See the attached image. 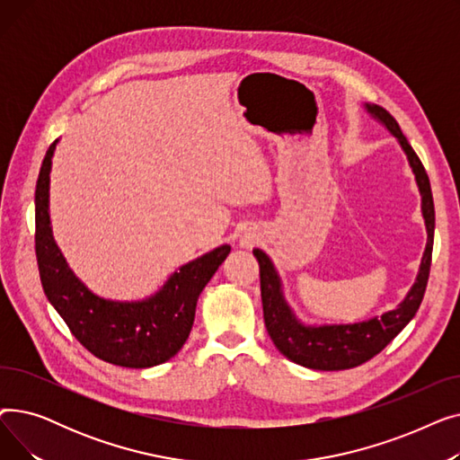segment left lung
<instances>
[{
	"label": "left lung",
	"instance_id": "obj_1",
	"mask_svg": "<svg viewBox=\"0 0 460 460\" xmlns=\"http://www.w3.org/2000/svg\"><path fill=\"white\" fill-rule=\"evenodd\" d=\"M366 110L397 137L408 158L410 167H412L421 193V212L427 227V246L416 283L395 309L384 313L382 317H375L364 323L324 326H305L295 317L293 309L288 307V304L283 298L281 279L274 269L270 257L262 250H253V255L259 261L264 326H267L270 340L283 356L295 361V364L309 369L341 371L366 364L367 359L376 356L410 321L414 319L421 305L429 281L434 243V203L427 172L414 149L410 147L408 139L402 136L401 127L397 125V120L392 117V113L376 104H366Z\"/></svg>",
	"mask_w": 460,
	"mask_h": 460
}]
</instances>
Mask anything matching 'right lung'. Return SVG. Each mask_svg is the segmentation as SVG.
<instances>
[{
  "label": "right lung",
  "mask_w": 460,
  "mask_h": 460,
  "mask_svg": "<svg viewBox=\"0 0 460 460\" xmlns=\"http://www.w3.org/2000/svg\"><path fill=\"white\" fill-rule=\"evenodd\" d=\"M56 143L46 151L35 190V253L44 295L72 335L96 358L132 369L160 366L186 343L198 298L231 246L186 262L151 298L113 302L93 295L68 269L50 227L48 190Z\"/></svg>",
  "instance_id": "1"
}]
</instances>
